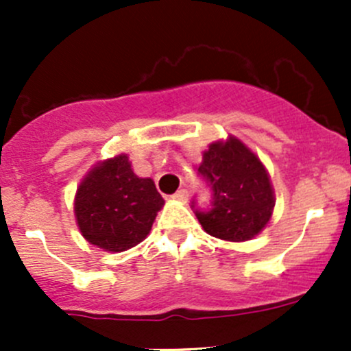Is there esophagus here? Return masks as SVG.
Instances as JSON below:
<instances>
[{"label": "esophagus", "mask_w": 351, "mask_h": 351, "mask_svg": "<svg viewBox=\"0 0 351 351\" xmlns=\"http://www.w3.org/2000/svg\"><path fill=\"white\" fill-rule=\"evenodd\" d=\"M171 198H173V200H178V202H186V200H189V190H185V189L178 190L175 195H171Z\"/></svg>", "instance_id": "obj_1"}]
</instances>
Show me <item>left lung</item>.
I'll use <instances>...</instances> for the list:
<instances>
[{"label":"left lung","instance_id":"left-lung-1","mask_svg":"<svg viewBox=\"0 0 351 351\" xmlns=\"http://www.w3.org/2000/svg\"><path fill=\"white\" fill-rule=\"evenodd\" d=\"M198 173L214 198L210 210H195L207 234L243 243L267 228L275 207L274 186L263 162L243 141L229 136L208 144Z\"/></svg>","mask_w":351,"mask_h":351}]
</instances>
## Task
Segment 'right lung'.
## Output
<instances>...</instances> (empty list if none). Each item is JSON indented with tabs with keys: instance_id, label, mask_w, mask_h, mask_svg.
<instances>
[{
	"instance_id": "1",
	"label": "right lung",
	"mask_w": 351,
	"mask_h": 351,
	"mask_svg": "<svg viewBox=\"0 0 351 351\" xmlns=\"http://www.w3.org/2000/svg\"><path fill=\"white\" fill-rule=\"evenodd\" d=\"M165 200L151 178L134 173L127 154L98 161L74 195V217L83 238L122 253L147 238Z\"/></svg>"
}]
</instances>
